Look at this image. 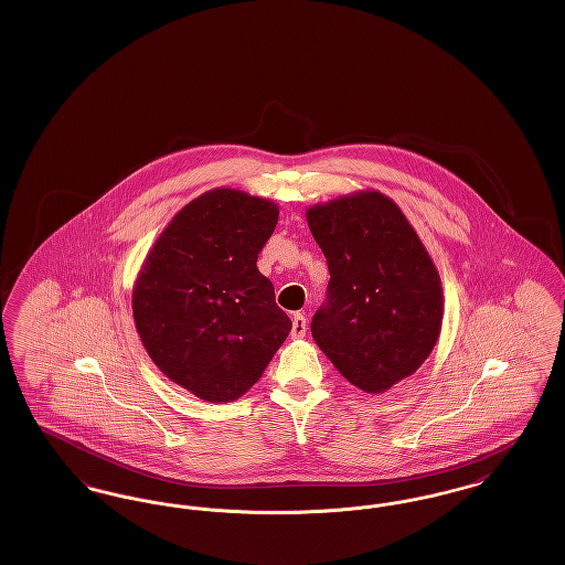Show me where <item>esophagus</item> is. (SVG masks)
<instances>
[{
  "label": "esophagus",
  "instance_id": "1",
  "mask_svg": "<svg viewBox=\"0 0 565 565\" xmlns=\"http://www.w3.org/2000/svg\"><path fill=\"white\" fill-rule=\"evenodd\" d=\"M305 334H307V320H305L302 313H296L295 318H292V332H290V337L292 339H302Z\"/></svg>",
  "mask_w": 565,
  "mask_h": 565
}]
</instances>
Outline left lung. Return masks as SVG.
<instances>
[{
    "label": "left lung",
    "mask_w": 565,
    "mask_h": 565,
    "mask_svg": "<svg viewBox=\"0 0 565 565\" xmlns=\"http://www.w3.org/2000/svg\"><path fill=\"white\" fill-rule=\"evenodd\" d=\"M307 222L330 270L311 334L350 383L385 392L438 341L436 267L398 205L375 190L316 205Z\"/></svg>",
    "instance_id": "left-lung-1"
}]
</instances>
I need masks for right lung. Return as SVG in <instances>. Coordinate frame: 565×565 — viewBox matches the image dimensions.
<instances>
[{"mask_svg":"<svg viewBox=\"0 0 565 565\" xmlns=\"http://www.w3.org/2000/svg\"><path fill=\"white\" fill-rule=\"evenodd\" d=\"M277 217L270 201L210 190L169 222L137 277L143 348L164 375L207 403L245 394L292 330L256 267Z\"/></svg>","mask_w":565,"mask_h":565,"instance_id":"1","label":"right lung"}]
</instances>
